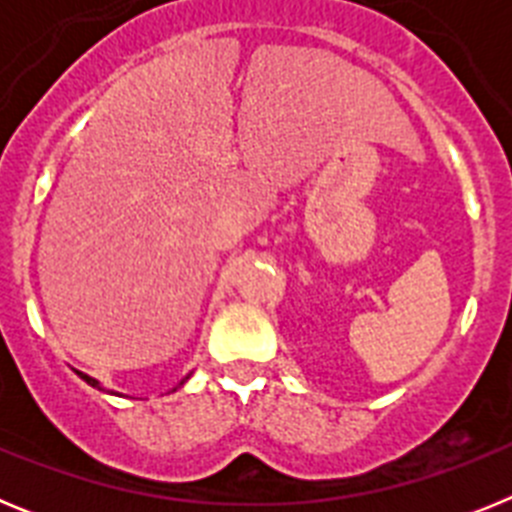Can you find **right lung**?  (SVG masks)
Instances as JSON below:
<instances>
[{"mask_svg":"<svg viewBox=\"0 0 512 512\" xmlns=\"http://www.w3.org/2000/svg\"><path fill=\"white\" fill-rule=\"evenodd\" d=\"M76 374H79V377H81V379H84V382H87V384H92V387H99V382H97V379L87 377V374H81V372H76Z\"/></svg>","mask_w":512,"mask_h":512,"instance_id":"right-lung-1","label":"right lung"}]
</instances>
